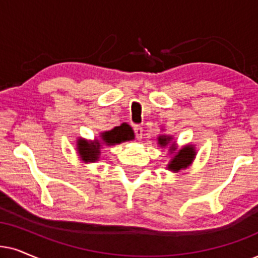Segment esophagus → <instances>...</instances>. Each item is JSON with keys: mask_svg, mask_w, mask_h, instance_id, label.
<instances>
[{"mask_svg": "<svg viewBox=\"0 0 258 258\" xmlns=\"http://www.w3.org/2000/svg\"><path fill=\"white\" fill-rule=\"evenodd\" d=\"M135 133H136V138L140 140L143 138V127L140 126H136L135 127Z\"/></svg>", "mask_w": 258, "mask_h": 258, "instance_id": "obj_1", "label": "esophagus"}]
</instances>
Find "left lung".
<instances>
[{
    "instance_id": "left-lung-1",
    "label": "left lung",
    "mask_w": 258,
    "mask_h": 258,
    "mask_svg": "<svg viewBox=\"0 0 258 258\" xmlns=\"http://www.w3.org/2000/svg\"><path fill=\"white\" fill-rule=\"evenodd\" d=\"M171 140H172V137L164 136V135L158 136L157 138L158 144L163 146V148H165V146L170 144ZM169 151H170V153H174V157H172L167 168L168 170H171L174 172L180 171L182 169H187L189 165L193 163L195 155H197V151H195L193 145H185L182 149L177 150V148L175 146V143H172L170 149H169Z\"/></svg>"
}]
</instances>
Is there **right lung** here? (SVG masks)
I'll return each instance as SVG.
<instances>
[{
  "label": "right lung",
  "mask_w": 258,
  "mask_h": 258,
  "mask_svg": "<svg viewBox=\"0 0 258 258\" xmlns=\"http://www.w3.org/2000/svg\"><path fill=\"white\" fill-rule=\"evenodd\" d=\"M101 138L90 142L83 138L77 140V152L80 158L86 163L96 162L100 157V150L102 145H115L120 143L127 142V140L135 139V132L132 127L127 123H121L120 126L114 127L110 131L102 132L100 135Z\"/></svg>",
  "instance_id": "1"
}]
</instances>
